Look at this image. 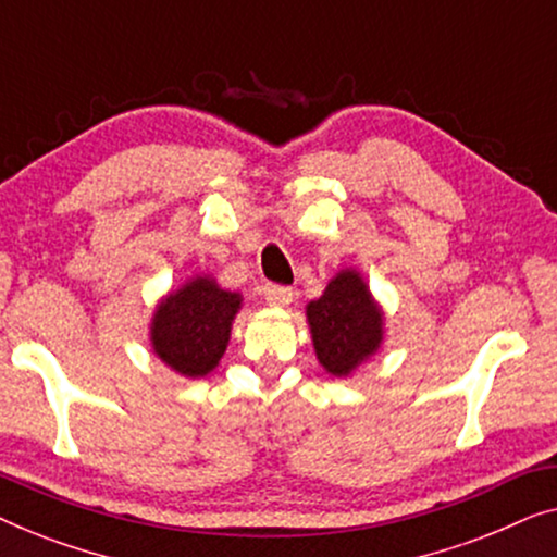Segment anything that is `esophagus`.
Masks as SVG:
<instances>
[{"instance_id": "esophagus-1", "label": "esophagus", "mask_w": 557, "mask_h": 557, "mask_svg": "<svg viewBox=\"0 0 557 557\" xmlns=\"http://www.w3.org/2000/svg\"><path fill=\"white\" fill-rule=\"evenodd\" d=\"M262 295L264 300L270 305H277V308H285V305L293 302V287H285V285H264Z\"/></svg>"}]
</instances>
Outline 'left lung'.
Returning <instances> with one entry per match:
<instances>
[{
    "mask_svg": "<svg viewBox=\"0 0 557 557\" xmlns=\"http://www.w3.org/2000/svg\"><path fill=\"white\" fill-rule=\"evenodd\" d=\"M318 360L327 373L348 375L383 341V312L356 270H343L308 305Z\"/></svg>",
    "mask_w": 557,
    "mask_h": 557,
    "instance_id": "obj_1",
    "label": "left lung"
}]
</instances>
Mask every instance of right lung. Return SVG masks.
Listing matches in <instances>:
<instances>
[{
  "label": "right lung",
  "instance_id": "add662e5",
  "mask_svg": "<svg viewBox=\"0 0 557 557\" xmlns=\"http://www.w3.org/2000/svg\"><path fill=\"white\" fill-rule=\"evenodd\" d=\"M239 293L222 289L211 277L186 282L156 308L151 343L156 356L186 379L214 371L230 343Z\"/></svg>",
  "mask_w": 557,
  "mask_h": 557
}]
</instances>
